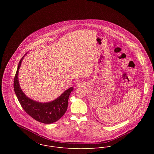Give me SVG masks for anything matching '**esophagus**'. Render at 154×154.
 Listing matches in <instances>:
<instances>
[{"label":"esophagus","mask_w":154,"mask_h":154,"mask_svg":"<svg viewBox=\"0 0 154 154\" xmlns=\"http://www.w3.org/2000/svg\"><path fill=\"white\" fill-rule=\"evenodd\" d=\"M85 86V84L82 82H79L76 83V87L81 88V87H84Z\"/></svg>","instance_id":"34e87169"}]
</instances>
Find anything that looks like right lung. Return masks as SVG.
<instances>
[{
	"label": "right lung",
	"mask_w": 154,
	"mask_h": 154,
	"mask_svg": "<svg viewBox=\"0 0 154 154\" xmlns=\"http://www.w3.org/2000/svg\"><path fill=\"white\" fill-rule=\"evenodd\" d=\"M24 56L20 61L14 81V91L18 100L23 110L35 120L44 124L54 123L66 112L69 97L73 88L67 89L57 98L49 103H39L29 98L23 92L18 82V72Z\"/></svg>",
	"instance_id": "obj_1"
}]
</instances>
